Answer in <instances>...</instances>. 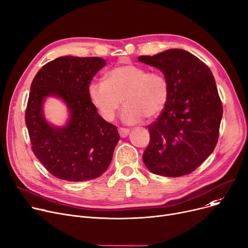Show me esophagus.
Here are the masks:
<instances>
[{"label":"esophagus","instance_id":"34e87169","mask_svg":"<svg viewBox=\"0 0 248 248\" xmlns=\"http://www.w3.org/2000/svg\"><path fill=\"white\" fill-rule=\"evenodd\" d=\"M119 133H120V136H121L122 138H125V137L128 135V133H129V129H128V128L120 127V128H119Z\"/></svg>","mask_w":248,"mask_h":248}]
</instances>
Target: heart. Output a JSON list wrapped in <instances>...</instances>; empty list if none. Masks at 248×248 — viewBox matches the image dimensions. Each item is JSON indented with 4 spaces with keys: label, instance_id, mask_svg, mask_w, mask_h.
Masks as SVG:
<instances>
[{
    "label": "heart",
    "instance_id": "heart-1",
    "mask_svg": "<svg viewBox=\"0 0 248 248\" xmlns=\"http://www.w3.org/2000/svg\"><path fill=\"white\" fill-rule=\"evenodd\" d=\"M88 96L104 121L112 122L123 100L125 104L122 121L136 124L147 116L154 119L166 108L170 96V84L160 71L125 63L112 68L106 81H93L87 88Z\"/></svg>",
    "mask_w": 248,
    "mask_h": 248
}]
</instances>
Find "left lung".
I'll use <instances>...</instances> for the list:
<instances>
[{"mask_svg":"<svg viewBox=\"0 0 248 248\" xmlns=\"http://www.w3.org/2000/svg\"><path fill=\"white\" fill-rule=\"evenodd\" d=\"M139 61L160 69L170 84L165 109L148 126L150 144L142 160L155 175H188L209 157L218 140L223 108L214 76L204 62L182 49L140 56Z\"/></svg>","mask_w":248,"mask_h":248,"instance_id":"obj_1","label":"left lung"}]
</instances>
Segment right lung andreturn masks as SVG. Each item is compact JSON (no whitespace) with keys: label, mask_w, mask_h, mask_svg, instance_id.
Here are the masks:
<instances>
[{"label":"right lung","mask_w":248,"mask_h":248,"mask_svg":"<svg viewBox=\"0 0 248 248\" xmlns=\"http://www.w3.org/2000/svg\"><path fill=\"white\" fill-rule=\"evenodd\" d=\"M106 64L99 57H58L45 64L32 81L25 114L32 151L58 179H95L111 162L119 132L98 114L87 91ZM48 96L59 97L67 104L70 119L65 126H52L44 117L43 102Z\"/></svg>","instance_id":"obj_1"}]
</instances>
